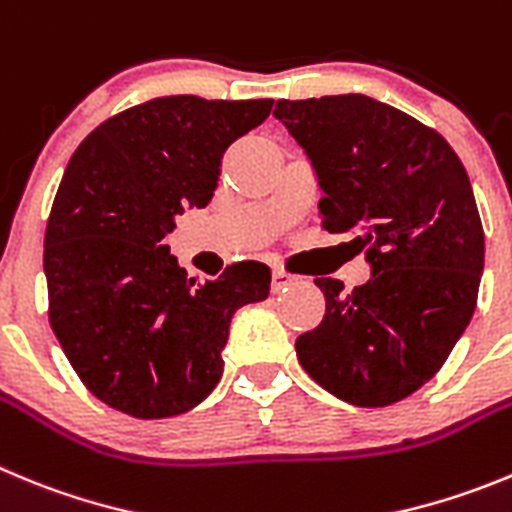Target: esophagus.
Wrapping results in <instances>:
<instances>
[{
  "label": "esophagus",
  "mask_w": 512,
  "mask_h": 512,
  "mask_svg": "<svg viewBox=\"0 0 512 512\" xmlns=\"http://www.w3.org/2000/svg\"><path fill=\"white\" fill-rule=\"evenodd\" d=\"M294 284V276L287 274L284 269H274L271 271V292H281V289H287Z\"/></svg>",
  "instance_id": "esophagus-1"
}]
</instances>
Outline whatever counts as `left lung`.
<instances>
[{"mask_svg": "<svg viewBox=\"0 0 512 512\" xmlns=\"http://www.w3.org/2000/svg\"><path fill=\"white\" fill-rule=\"evenodd\" d=\"M322 190V228L353 236L370 279H314L325 317L297 337L312 381L353 406H391L434 378L477 304L485 233L447 139L363 93L276 101Z\"/></svg>", "mask_w": 512, "mask_h": 512, "instance_id": "1", "label": "left lung"}]
</instances>
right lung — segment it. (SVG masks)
<instances>
[{"mask_svg": "<svg viewBox=\"0 0 512 512\" xmlns=\"http://www.w3.org/2000/svg\"><path fill=\"white\" fill-rule=\"evenodd\" d=\"M274 101L164 96L111 116L70 157L45 231L50 327L88 391L137 419L198 406L223 375L238 307L269 297L271 271L233 264L187 279L164 238L205 208L220 159Z\"/></svg>", "mask_w": 512, "mask_h": 512, "instance_id": "add662e5", "label": "right lung"}]
</instances>
